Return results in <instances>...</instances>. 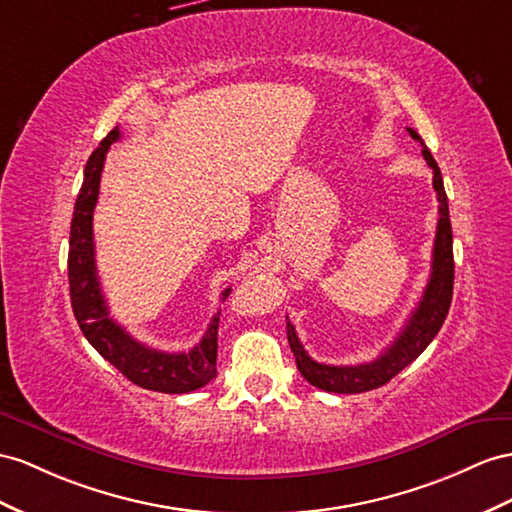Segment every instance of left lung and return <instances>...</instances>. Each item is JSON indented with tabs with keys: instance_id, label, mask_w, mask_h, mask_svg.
<instances>
[{
	"instance_id": "left-lung-1",
	"label": "left lung",
	"mask_w": 512,
	"mask_h": 512,
	"mask_svg": "<svg viewBox=\"0 0 512 512\" xmlns=\"http://www.w3.org/2000/svg\"><path fill=\"white\" fill-rule=\"evenodd\" d=\"M411 138L422 144V155L426 164L432 168V188L437 192L439 201V220L435 248H432V272L422 300L417 309L411 313L404 331L393 339V344L383 352L381 357L372 363L361 365H326L313 361L307 350L300 344L294 324L287 320V342L296 357L298 372L305 376V381L313 387L331 391V393H361L383 387L393 376L402 372L406 365L413 363L428 344L435 339L439 329L445 322L450 311L452 290H454V255H452V225H450V209L448 196L443 190L441 170L435 157L428 151L424 140L419 138L415 129H409Z\"/></svg>"
}]
</instances>
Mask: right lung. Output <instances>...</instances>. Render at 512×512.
I'll return each mask as SVG.
<instances>
[{"label":"right lung","instance_id":"1","mask_svg":"<svg viewBox=\"0 0 512 512\" xmlns=\"http://www.w3.org/2000/svg\"><path fill=\"white\" fill-rule=\"evenodd\" d=\"M121 138L119 127L99 142V147L88 157L84 168V183L77 194L75 212L71 220L69 238V290L75 320L84 337L99 355L110 361L127 381L142 389L160 393H188L214 381L218 355V322L220 311L209 322L203 339L188 352H164L144 346L131 337L119 322L110 318V309L103 298L93 238V212L99 199L101 170L110 144ZM231 292H222L225 300Z\"/></svg>","mask_w":512,"mask_h":512}]
</instances>
